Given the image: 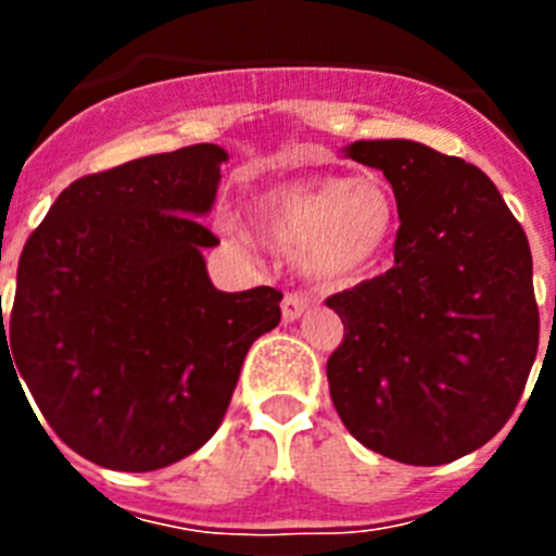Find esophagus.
<instances>
[{"label": "esophagus", "instance_id": "1", "mask_svg": "<svg viewBox=\"0 0 556 556\" xmlns=\"http://www.w3.org/2000/svg\"><path fill=\"white\" fill-rule=\"evenodd\" d=\"M306 306H308V298H306V294H301V292H287V294H283V301H281L283 320H287V323L298 320V317H301V314L306 312Z\"/></svg>", "mask_w": 556, "mask_h": 556}]
</instances>
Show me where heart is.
<instances>
[{
  "mask_svg": "<svg viewBox=\"0 0 556 556\" xmlns=\"http://www.w3.org/2000/svg\"><path fill=\"white\" fill-rule=\"evenodd\" d=\"M255 225L314 281L345 287L370 273L395 230V200L376 178H320L264 194Z\"/></svg>",
  "mask_w": 556,
  "mask_h": 556,
  "instance_id": "b5f03b06",
  "label": "heart"
}]
</instances>
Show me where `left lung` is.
Returning <instances> with one entry per match:
<instances>
[{
	"label": "left lung",
	"instance_id": "8db88e82",
	"mask_svg": "<svg viewBox=\"0 0 556 556\" xmlns=\"http://www.w3.org/2000/svg\"><path fill=\"white\" fill-rule=\"evenodd\" d=\"M384 172L401 228L395 264L331 294L345 337L328 390L358 443L404 465H445L490 443L538 356L532 250L493 180L406 139L356 141Z\"/></svg>",
	"mask_w": 556,
	"mask_h": 556
}]
</instances>
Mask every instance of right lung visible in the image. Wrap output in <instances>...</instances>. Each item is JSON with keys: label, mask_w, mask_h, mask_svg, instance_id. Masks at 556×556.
<instances>
[{"label": "right lung", "mask_w": 556, "mask_h": 556, "mask_svg": "<svg viewBox=\"0 0 556 556\" xmlns=\"http://www.w3.org/2000/svg\"><path fill=\"white\" fill-rule=\"evenodd\" d=\"M225 159L194 144L83 175L22 250L0 362L102 468L147 473L208 443L250 345L281 320L278 289L219 292L205 273L219 239L198 217Z\"/></svg>", "instance_id": "add662e5"}]
</instances>
